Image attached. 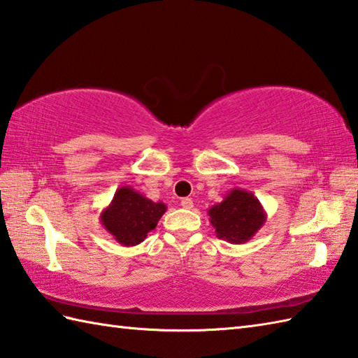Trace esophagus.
Returning a JSON list of instances; mask_svg holds the SVG:
<instances>
[{
  "label": "esophagus",
  "instance_id": "esophagus-1",
  "mask_svg": "<svg viewBox=\"0 0 358 358\" xmlns=\"http://www.w3.org/2000/svg\"><path fill=\"white\" fill-rule=\"evenodd\" d=\"M181 206H183L185 209H192L194 208V201L192 199H181Z\"/></svg>",
  "mask_w": 358,
  "mask_h": 358
}]
</instances>
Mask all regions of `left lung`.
<instances>
[{
  "mask_svg": "<svg viewBox=\"0 0 358 358\" xmlns=\"http://www.w3.org/2000/svg\"><path fill=\"white\" fill-rule=\"evenodd\" d=\"M208 215L218 238L232 245H243L260 231L266 223V210L257 196L246 189L235 187L214 204Z\"/></svg>",
  "mask_w": 358,
  "mask_h": 358,
  "instance_id": "1",
  "label": "left lung"
}]
</instances>
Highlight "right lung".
<instances>
[{"mask_svg": "<svg viewBox=\"0 0 358 358\" xmlns=\"http://www.w3.org/2000/svg\"><path fill=\"white\" fill-rule=\"evenodd\" d=\"M166 204L152 201L131 186L117 189L108 208L100 214L101 226L121 246L140 245L155 229L166 212Z\"/></svg>", "mask_w": 358, "mask_h": 358, "instance_id": "1", "label": "right lung"}]
</instances>
